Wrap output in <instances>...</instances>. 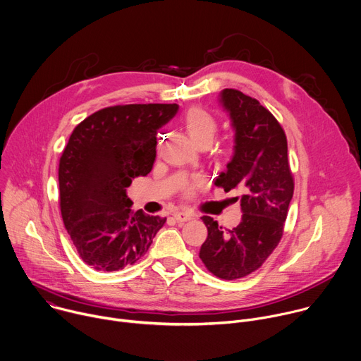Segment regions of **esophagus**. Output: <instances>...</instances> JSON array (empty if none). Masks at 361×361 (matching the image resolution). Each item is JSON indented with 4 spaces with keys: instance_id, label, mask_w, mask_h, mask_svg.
Listing matches in <instances>:
<instances>
[{
    "instance_id": "1",
    "label": "esophagus",
    "mask_w": 361,
    "mask_h": 361,
    "mask_svg": "<svg viewBox=\"0 0 361 361\" xmlns=\"http://www.w3.org/2000/svg\"><path fill=\"white\" fill-rule=\"evenodd\" d=\"M173 218L178 221V222H180V224H183V222H188V221H190V219H193V214L192 213H189V212H175L173 213Z\"/></svg>"
}]
</instances>
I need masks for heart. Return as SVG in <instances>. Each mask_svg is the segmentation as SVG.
Instances as JSON below:
<instances>
[{
	"label": "heart",
	"mask_w": 361,
	"mask_h": 361,
	"mask_svg": "<svg viewBox=\"0 0 361 361\" xmlns=\"http://www.w3.org/2000/svg\"><path fill=\"white\" fill-rule=\"evenodd\" d=\"M183 126L195 145L200 143H212L216 132H218V122L212 114L202 108H192L183 118Z\"/></svg>",
	"instance_id": "b5f03b06"
}]
</instances>
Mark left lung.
Returning a JSON list of instances; mask_svg holds the SVG:
<instances>
[{
	"label": "left lung",
	"mask_w": 361,
	"mask_h": 361,
	"mask_svg": "<svg viewBox=\"0 0 361 361\" xmlns=\"http://www.w3.org/2000/svg\"><path fill=\"white\" fill-rule=\"evenodd\" d=\"M219 104L231 119L235 145L216 186L243 192V214L240 224L228 232L203 216L207 238L199 257L214 276L235 280L257 270L280 242L295 183L287 139L276 118L259 101L236 90H224Z\"/></svg>",
	"instance_id": "left-lung-1"
}]
</instances>
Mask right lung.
Segmentation results:
<instances>
[{
    "label": "right lung",
    "instance_id": "1",
    "mask_svg": "<svg viewBox=\"0 0 361 361\" xmlns=\"http://www.w3.org/2000/svg\"><path fill=\"white\" fill-rule=\"evenodd\" d=\"M178 104H132L101 109L72 132L59 159V206L80 257L114 271L145 255L166 218L133 212L126 195L157 158L158 132Z\"/></svg>",
    "mask_w": 361,
    "mask_h": 361
}]
</instances>
